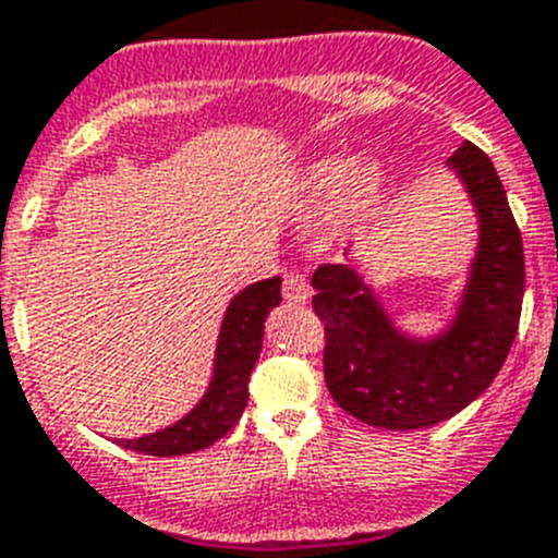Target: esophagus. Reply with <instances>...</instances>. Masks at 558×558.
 Segmentation results:
<instances>
[{
	"mask_svg": "<svg viewBox=\"0 0 558 558\" xmlns=\"http://www.w3.org/2000/svg\"><path fill=\"white\" fill-rule=\"evenodd\" d=\"M282 293H284V304H288V307H302V304L310 302V295H313L310 293V284L304 282V276H299V274L284 276Z\"/></svg>",
	"mask_w": 558,
	"mask_h": 558,
	"instance_id": "esophagus-1",
	"label": "esophagus"
}]
</instances>
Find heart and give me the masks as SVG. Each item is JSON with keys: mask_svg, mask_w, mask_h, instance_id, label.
Wrapping results in <instances>:
<instances>
[{"mask_svg": "<svg viewBox=\"0 0 558 558\" xmlns=\"http://www.w3.org/2000/svg\"><path fill=\"white\" fill-rule=\"evenodd\" d=\"M379 172L357 153H329L307 161L290 184L288 209L295 220L322 223L340 211V223L366 220L379 201Z\"/></svg>", "mask_w": 558, "mask_h": 558, "instance_id": "obj_1", "label": "heart"}]
</instances>
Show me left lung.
<instances>
[{"label": "left lung", "instance_id": "8db88e82", "mask_svg": "<svg viewBox=\"0 0 558 558\" xmlns=\"http://www.w3.org/2000/svg\"><path fill=\"white\" fill-rule=\"evenodd\" d=\"M445 167L477 220L475 254L445 327L427 335L402 327L360 265H322L313 274V307L327 324V388L372 427L418 430L456 416L492 386L514 343L525 256L500 175L472 142Z\"/></svg>", "mask_w": 558, "mask_h": 558}]
</instances>
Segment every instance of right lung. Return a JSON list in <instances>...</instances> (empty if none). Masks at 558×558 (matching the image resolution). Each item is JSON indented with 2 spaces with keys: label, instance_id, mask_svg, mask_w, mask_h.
Listing matches in <instances>:
<instances>
[{
  "label": "right lung",
  "instance_id": "obj_1",
  "mask_svg": "<svg viewBox=\"0 0 558 558\" xmlns=\"http://www.w3.org/2000/svg\"><path fill=\"white\" fill-rule=\"evenodd\" d=\"M282 304V279H263L243 288L229 302L220 322L211 377L204 397L190 413L140 438H120L117 445L145 456H186L223 438L248 405V377L263 352L265 318Z\"/></svg>",
  "mask_w": 558,
  "mask_h": 558
}]
</instances>
